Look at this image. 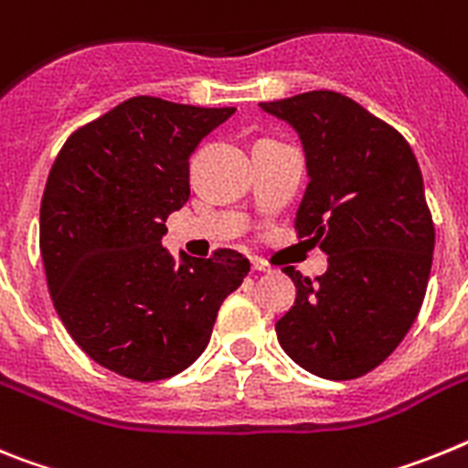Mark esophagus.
Returning a JSON list of instances; mask_svg holds the SVG:
<instances>
[{
    "label": "esophagus",
    "mask_w": 468,
    "mask_h": 468,
    "mask_svg": "<svg viewBox=\"0 0 468 468\" xmlns=\"http://www.w3.org/2000/svg\"><path fill=\"white\" fill-rule=\"evenodd\" d=\"M251 271L254 273H271V266L266 261H261V259H251Z\"/></svg>",
    "instance_id": "1"
}]
</instances>
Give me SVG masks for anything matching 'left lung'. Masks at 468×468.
Returning a JSON list of instances; mask_svg holds the SVG:
<instances>
[{
  "label": "left lung",
  "instance_id": "obj_1",
  "mask_svg": "<svg viewBox=\"0 0 468 468\" xmlns=\"http://www.w3.org/2000/svg\"><path fill=\"white\" fill-rule=\"evenodd\" d=\"M299 133L308 186L294 229L327 254L320 278L282 268L294 306L280 346L311 375H367L412 327L433 261V218L412 148L391 124L336 91L259 103Z\"/></svg>",
  "mask_w": 468,
  "mask_h": 468
}]
</instances>
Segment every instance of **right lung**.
Instances as JSON below:
<instances>
[{"mask_svg": "<svg viewBox=\"0 0 468 468\" xmlns=\"http://www.w3.org/2000/svg\"><path fill=\"white\" fill-rule=\"evenodd\" d=\"M235 108L136 96L70 133L47 178L39 251L48 294L77 346L136 381L184 372L209 344L223 299L250 261L162 247L190 197V155Z\"/></svg>", "mask_w": 468, "mask_h": 468, "instance_id": "obj_1", "label": "right lung"}]
</instances>
